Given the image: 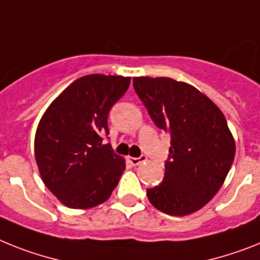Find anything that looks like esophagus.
I'll return each mask as SVG.
<instances>
[{"mask_svg":"<svg viewBox=\"0 0 260 260\" xmlns=\"http://www.w3.org/2000/svg\"><path fill=\"white\" fill-rule=\"evenodd\" d=\"M147 160V157L145 156H140V157H128V161L131 162V165H134V167H136V165H140L141 162H144V161Z\"/></svg>","mask_w":260,"mask_h":260,"instance_id":"esophagus-1","label":"esophagus"}]
</instances>
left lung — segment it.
<instances>
[{
  "mask_svg": "<svg viewBox=\"0 0 260 260\" xmlns=\"http://www.w3.org/2000/svg\"><path fill=\"white\" fill-rule=\"evenodd\" d=\"M134 87L160 129L171 134L162 182L147 189L165 214L200 210L221 189L235 156V141L222 111L196 87L171 78H134Z\"/></svg>",
  "mask_w": 260,
  "mask_h": 260,
  "instance_id": "left-lung-1",
  "label": "left lung"
}]
</instances>
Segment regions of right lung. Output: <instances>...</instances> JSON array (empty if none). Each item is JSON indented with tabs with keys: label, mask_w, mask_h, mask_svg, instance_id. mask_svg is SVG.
Segmentation results:
<instances>
[{
	"label": "right lung",
	"mask_w": 260,
	"mask_h": 260,
	"mask_svg": "<svg viewBox=\"0 0 260 260\" xmlns=\"http://www.w3.org/2000/svg\"><path fill=\"white\" fill-rule=\"evenodd\" d=\"M128 76H82L67 87L39 120L34 153L49 190L71 209L106 202L119 184L125 160L104 144L111 107L128 89Z\"/></svg>",
	"instance_id": "obj_1"
}]
</instances>
